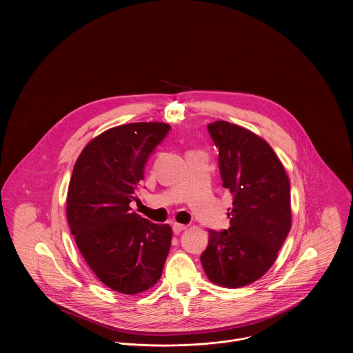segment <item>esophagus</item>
Returning a JSON list of instances; mask_svg holds the SVG:
<instances>
[{
  "mask_svg": "<svg viewBox=\"0 0 353 353\" xmlns=\"http://www.w3.org/2000/svg\"><path fill=\"white\" fill-rule=\"evenodd\" d=\"M183 230H186V225H185V224H179V223H174V224H172V231H174V234H179V232H182Z\"/></svg>",
  "mask_w": 353,
  "mask_h": 353,
  "instance_id": "esophagus-1",
  "label": "esophagus"
}]
</instances>
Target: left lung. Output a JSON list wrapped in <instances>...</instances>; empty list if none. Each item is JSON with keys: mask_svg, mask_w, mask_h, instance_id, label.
Returning <instances> with one entry per match:
<instances>
[{"mask_svg": "<svg viewBox=\"0 0 353 353\" xmlns=\"http://www.w3.org/2000/svg\"><path fill=\"white\" fill-rule=\"evenodd\" d=\"M208 132L234 208L228 230H209L200 259L212 283L239 288L270 269L291 230L290 181L272 147L250 130L216 121Z\"/></svg>", "mask_w": 353, "mask_h": 353, "instance_id": "8db88e82", "label": "left lung"}]
</instances>
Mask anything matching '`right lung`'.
<instances>
[{"instance_id":"obj_1","label":"right lung","mask_w":353,"mask_h":353,"mask_svg":"<svg viewBox=\"0 0 353 353\" xmlns=\"http://www.w3.org/2000/svg\"><path fill=\"white\" fill-rule=\"evenodd\" d=\"M170 129L161 122L108 129L83 150L72 172L66 200L72 235L91 270L119 294L153 287L171 248V227L152 223L129 205Z\"/></svg>"}]
</instances>
